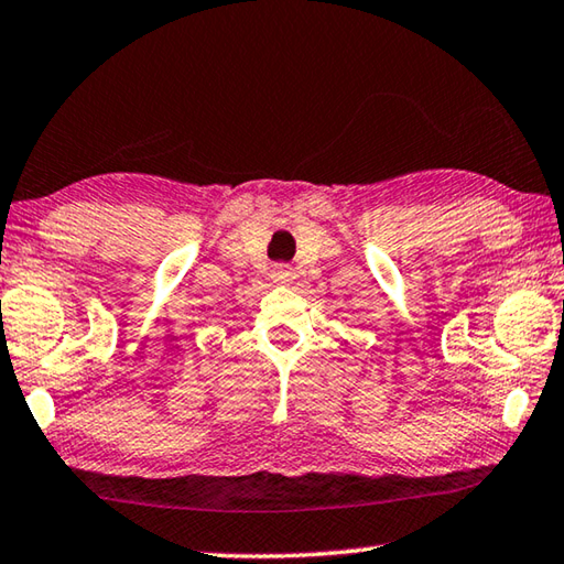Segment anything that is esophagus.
<instances>
[{"label": "esophagus", "instance_id": "34e87169", "mask_svg": "<svg viewBox=\"0 0 564 564\" xmlns=\"http://www.w3.org/2000/svg\"><path fill=\"white\" fill-rule=\"evenodd\" d=\"M272 280H274V282H280V284H288V282H292V280H294L292 267H290V264H274V270H272Z\"/></svg>", "mask_w": 564, "mask_h": 564}]
</instances>
